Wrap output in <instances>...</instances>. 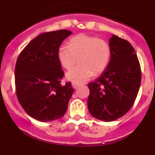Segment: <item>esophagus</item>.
Listing matches in <instances>:
<instances>
[{"label": "esophagus", "mask_w": 155, "mask_h": 155, "mask_svg": "<svg viewBox=\"0 0 155 155\" xmlns=\"http://www.w3.org/2000/svg\"><path fill=\"white\" fill-rule=\"evenodd\" d=\"M79 86V84H78L72 83V87H73V88H74V89H76Z\"/></svg>", "instance_id": "1"}]
</instances>
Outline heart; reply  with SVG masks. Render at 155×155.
<instances>
[{"label":"heart","instance_id":"1","mask_svg":"<svg viewBox=\"0 0 155 155\" xmlns=\"http://www.w3.org/2000/svg\"><path fill=\"white\" fill-rule=\"evenodd\" d=\"M69 46H60L58 58L64 68L70 69L79 58L80 64L65 74L73 83L82 84L88 81L93 74H101L109 63L111 49L104 39L86 34H79L69 40Z\"/></svg>","mask_w":155,"mask_h":155}]
</instances>
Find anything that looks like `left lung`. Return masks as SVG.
<instances>
[{"mask_svg":"<svg viewBox=\"0 0 155 155\" xmlns=\"http://www.w3.org/2000/svg\"><path fill=\"white\" fill-rule=\"evenodd\" d=\"M108 42L109 63L101 75L88 84L89 111L104 122L116 120L128 112L141 81L140 63L132 45L115 35Z\"/></svg>","mask_w":155,"mask_h":155,"instance_id":"obj_1","label":"left lung"}]
</instances>
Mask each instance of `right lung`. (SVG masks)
Here are the masks:
<instances>
[{
	"label": "right lung",
	"instance_id": "right-lung-1",
	"mask_svg": "<svg viewBox=\"0 0 155 155\" xmlns=\"http://www.w3.org/2000/svg\"><path fill=\"white\" fill-rule=\"evenodd\" d=\"M71 34L67 30L42 33L33 39L17 58V98L26 113L41 122L63 117L74 91L71 82L60 83L64 72L58 58L60 45Z\"/></svg>",
	"mask_w": 155,
	"mask_h": 155
}]
</instances>
